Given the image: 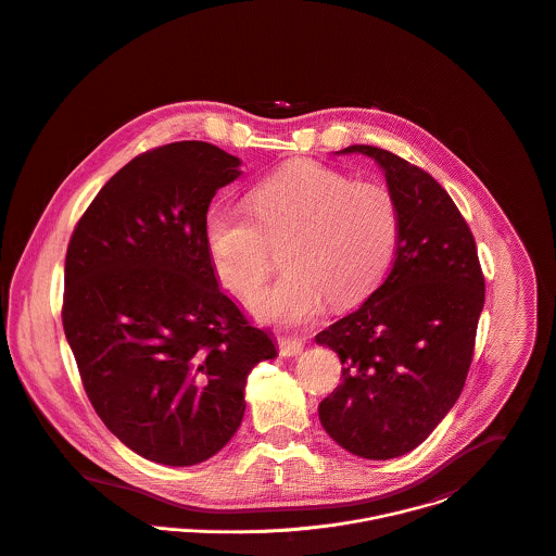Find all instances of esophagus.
Wrapping results in <instances>:
<instances>
[{
  "label": "esophagus",
  "mask_w": 556,
  "mask_h": 556,
  "mask_svg": "<svg viewBox=\"0 0 556 556\" xmlns=\"http://www.w3.org/2000/svg\"><path fill=\"white\" fill-rule=\"evenodd\" d=\"M277 345H279L281 356H299L305 348V343L301 339H290V337H279Z\"/></svg>",
  "instance_id": "esophagus-1"
}]
</instances>
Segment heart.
Returning <instances> with one entry per match:
<instances>
[{"label":"heart","instance_id":"obj_1","mask_svg":"<svg viewBox=\"0 0 556 556\" xmlns=\"http://www.w3.org/2000/svg\"><path fill=\"white\" fill-rule=\"evenodd\" d=\"M251 213L213 206L204 222L211 260L225 286L251 296L268 273V244L290 238L288 270L260 292L251 309L281 329L309 325L333 305H350L384 277L400 236V211L389 189L352 182L314 161H296L257 182Z\"/></svg>","mask_w":556,"mask_h":556}]
</instances>
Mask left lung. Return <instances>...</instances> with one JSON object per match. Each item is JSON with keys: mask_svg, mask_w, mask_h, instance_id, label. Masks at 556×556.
I'll return each mask as SVG.
<instances>
[{"mask_svg": "<svg viewBox=\"0 0 556 556\" xmlns=\"http://www.w3.org/2000/svg\"><path fill=\"white\" fill-rule=\"evenodd\" d=\"M334 154H365L382 169L400 211V236L382 286L316 334L343 365V380L318 415L345 451L391 459L424 443L457 402L485 283L468 225L428 172L374 146Z\"/></svg>", "mask_w": 556, "mask_h": 556, "instance_id": "left-lung-1", "label": "left lung"}]
</instances>
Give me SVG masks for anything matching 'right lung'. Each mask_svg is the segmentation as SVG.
Wrapping results in <instances>:
<instances>
[{"label":"right lung","mask_w":556,"mask_h":556,"mask_svg":"<svg viewBox=\"0 0 556 556\" xmlns=\"http://www.w3.org/2000/svg\"><path fill=\"white\" fill-rule=\"evenodd\" d=\"M206 141L135 156L77 223L64 266L62 323L84 389L137 455L193 466L231 441L249 371L275 339L225 294L204 222L242 172Z\"/></svg>","instance_id":"1"}]
</instances>
